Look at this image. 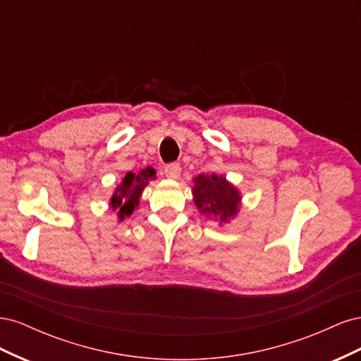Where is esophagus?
<instances>
[{"instance_id": "obj_1", "label": "esophagus", "mask_w": 361, "mask_h": 361, "mask_svg": "<svg viewBox=\"0 0 361 361\" xmlns=\"http://www.w3.org/2000/svg\"><path fill=\"white\" fill-rule=\"evenodd\" d=\"M164 174H166L169 179H178L180 176V166L178 162L167 164L166 169H164Z\"/></svg>"}]
</instances>
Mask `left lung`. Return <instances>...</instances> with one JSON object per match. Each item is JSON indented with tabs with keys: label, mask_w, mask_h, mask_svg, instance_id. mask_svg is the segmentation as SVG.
Segmentation results:
<instances>
[{
	"label": "left lung",
	"mask_w": 361,
	"mask_h": 361,
	"mask_svg": "<svg viewBox=\"0 0 361 361\" xmlns=\"http://www.w3.org/2000/svg\"><path fill=\"white\" fill-rule=\"evenodd\" d=\"M194 203L206 216H215L218 221L228 223L239 212L241 194L224 176L199 174L194 178Z\"/></svg>",
	"instance_id": "left-lung-1"
}]
</instances>
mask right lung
<instances>
[{"instance_id":"obj_1","label":"right lung","mask_w":361,"mask_h":361,"mask_svg":"<svg viewBox=\"0 0 361 361\" xmlns=\"http://www.w3.org/2000/svg\"><path fill=\"white\" fill-rule=\"evenodd\" d=\"M152 179H155V170L150 167L137 173L128 171L125 174V178L118 183L110 200V206L113 207V211H117L120 221L125 220V216L133 215L140 203L141 192Z\"/></svg>"}]
</instances>
